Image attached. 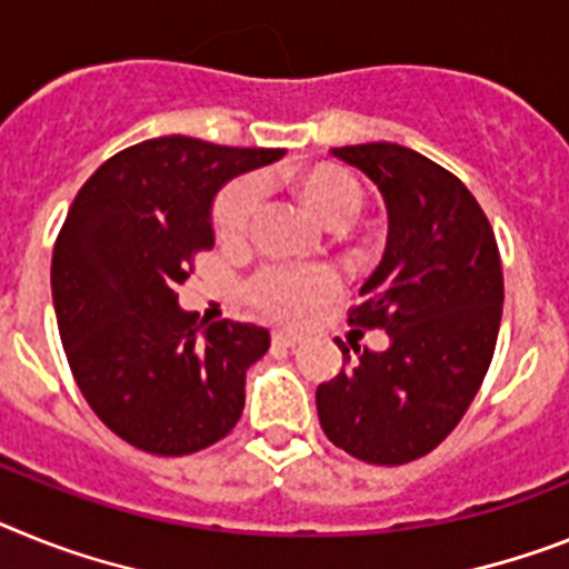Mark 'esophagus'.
<instances>
[{
  "mask_svg": "<svg viewBox=\"0 0 569 569\" xmlns=\"http://www.w3.org/2000/svg\"><path fill=\"white\" fill-rule=\"evenodd\" d=\"M300 341H303V336H300V332H292V329H277L274 332L277 347H298Z\"/></svg>",
  "mask_w": 569,
  "mask_h": 569,
  "instance_id": "esophagus-1",
  "label": "esophagus"
}]
</instances>
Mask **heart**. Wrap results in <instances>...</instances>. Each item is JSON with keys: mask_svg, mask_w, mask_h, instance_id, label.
<instances>
[{"mask_svg": "<svg viewBox=\"0 0 569 569\" xmlns=\"http://www.w3.org/2000/svg\"><path fill=\"white\" fill-rule=\"evenodd\" d=\"M300 196L323 226H338V222L350 226L361 211L358 181L336 167H321L309 173L300 184ZM257 208H260V184L254 179L228 184L213 204V228L219 240L233 242L246 237ZM336 289V271L323 266H295V262H269L248 283V295L257 307L280 321H298L318 303H323Z\"/></svg>", "mask_w": 569, "mask_h": 569, "instance_id": "b5f03b06", "label": "heart"}]
</instances>
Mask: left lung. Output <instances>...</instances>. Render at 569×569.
Segmentation results:
<instances>
[{
	"instance_id": "left-lung-1",
	"label": "left lung",
	"mask_w": 569,
	"mask_h": 569,
	"mask_svg": "<svg viewBox=\"0 0 569 569\" xmlns=\"http://www.w3.org/2000/svg\"><path fill=\"white\" fill-rule=\"evenodd\" d=\"M379 188L388 242L350 323L385 329L318 385L329 442L376 466L425 457L455 431L486 379L503 312V271L483 208L446 167L390 141L329 150Z\"/></svg>"
}]
</instances>
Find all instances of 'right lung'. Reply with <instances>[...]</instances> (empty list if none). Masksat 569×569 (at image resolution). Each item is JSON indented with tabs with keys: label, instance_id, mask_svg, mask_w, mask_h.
I'll list each match as a JSON object with an SVG mask.
<instances>
[{
	"label": "right lung",
	"instance_id": "right-lung-1",
	"mask_svg": "<svg viewBox=\"0 0 569 569\" xmlns=\"http://www.w3.org/2000/svg\"><path fill=\"white\" fill-rule=\"evenodd\" d=\"M286 150L150 138L86 181L51 257L57 329L71 373L109 431L159 457L213 446L246 405V370L269 329L199 321L176 286L213 248V199Z\"/></svg>",
	"mask_w": 569,
	"mask_h": 569
}]
</instances>
